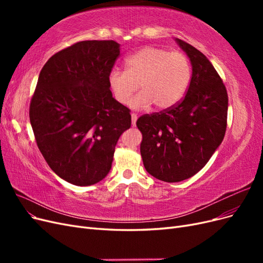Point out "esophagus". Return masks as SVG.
I'll return each mask as SVG.
<instances>
[{
    "mask_svg": "<svg viewBox=\"0 0 263 263\" xmlns=\"http://www.w3.org/2000/svg\"><path fill=\"white\" fill-rule=\"evenodd\" d=\"M136 121H137V115L136 114H132V125L135 126L136 125Z\"/></svg>",
    "mask_w": 263,
    "mask_h": 263,
    "instance_id": "34e87169",
    "label": "esophagus"
}]
</instances>
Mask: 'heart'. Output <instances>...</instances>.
Listing matches in <instances>:
<instances>
[{"instance_id":"1","label":"heart","mask_w":263,"mask_h":263,"mask_svg":"<svg viewBox=\"0 0 263 263\" xmlns=\"http://www.w3.org/2000/svg\"><path fill=\"white\" fill-rule=\"evenodd\" d=\"M126 71L114 69L107 82L114 98L126 104L139 85L141 92L130 102L134 108L155 104L158 109L174 106L184 97L192 68L184 53L158 47H145L126 59Z\"/></svg>"}]
</instances>
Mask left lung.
<instances>
[{
    "label": "left lung",
    "instance_id": "1",
    "mask_svg": "<svg viewBox=\"0 0 263 263\" xmlns=\"http://www.w3.org/2000/svg\"><path fill=\"white\" fill-rule=\"evenodd\" d=\"M190 58L192 78L185 97L174 106L137 119L142 134L145 169L164 182L193 177L221 144L227 126L228 95L211 61L193 46L176 38Z\"/></svg>",
    "mask_w": 263,
    "mask_h": 263
}]
</instances>
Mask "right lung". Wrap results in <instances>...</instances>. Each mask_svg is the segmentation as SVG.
Instances as JSON below:
<instances>
[{"instance_id": "add662e5", "label": "right lung", "mask_w": 263, "mask_h": 263, "mask_svg": "<svg viewBox=\"0 0 263 263\" xmlns=\"http://www.w3.org/2000/svg\"><path fill=\"white\" fill-rule=\"evenodd\" d=\"M119 51L114 41L79 42L54 53L39 73L30 124L46 162L71 184L104 179L118 138L130 128V110L107 82Z\"/></svg>"}]
</instances>
